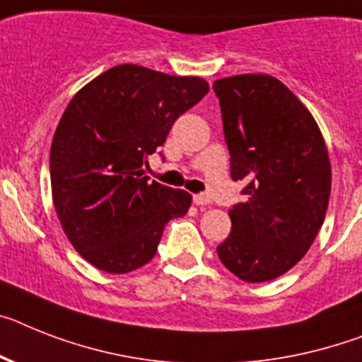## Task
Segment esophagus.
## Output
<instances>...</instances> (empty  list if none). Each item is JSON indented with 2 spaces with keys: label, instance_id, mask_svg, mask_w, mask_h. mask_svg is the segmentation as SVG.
<instances>
[{
  "label": "esophagus",
  "instance_id": "esophagus-1",
  "mask_svg": "<svg viewBox=\"0 0 362 362\" xmlns=\"http://www.w3.org/2000/svg\"><path fill=\"white\" fill-rule=\"evenodd\" d=\"M193 202L197 206H208L211 204V199L208 195H193Z\"/></svg>",
  "mask_w": 362,
  "mask_h": 362
}]
</instances>
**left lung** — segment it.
<instances>
[{"label": "left lung", "instance_id": "obj_1", "mask_svg": "<svg viewBox=\"0 0 362 362\" xmlns=\"http://www.w3.org/2000/svg\"><path fill=\"white\" fill-rule=\"evenodd\" d=\"M230 151L232 180L245 202L230 209L232 232L218 259L248 284L293 269L309 250L327 211L331 165L311 112L278 78L247 73L214 83Z\"/></svg>", "mask_w": 362, "mask_h": 362}]
</instances>
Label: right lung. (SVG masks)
<instances>
[{
	"mask_svg": "<svg viewBox=\"0 0 362 362\" xmlns=\"http://www.w3.org/2000/svg\"><path fill=\"white\" fill-rule=\"evenodd\" d=\"M208 92L200 77L121 64L66 106L51 144V191L64 233L88 263L110 274L139 269L165 224L187 214L189 193L148 184L144 165Z\"/></svg>",
	"mask_w": 362,
	"mask_h": 362,
	"instance_id": "add662e5",
	"label": "right lung"
}]
</instances>
